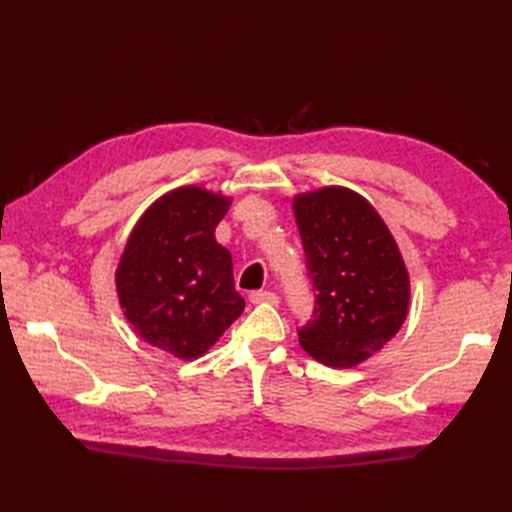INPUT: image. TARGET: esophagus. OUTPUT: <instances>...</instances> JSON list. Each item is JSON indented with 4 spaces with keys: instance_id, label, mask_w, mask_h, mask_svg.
Instances as JSON below:
<instances>
[{
    "instance_id": "34e87169",
    "label": "esophagus",
    "mask_w": 512,
    "mask_h": 512,
    "mask_svg": "<svg viewBox=\"0 0 512 512\" xmlns=\"http://www.w3.org/2000/svg\"><path fill=\"white\" fill-rule=\"evenodd\" d=\"M250 303H270V306H275V303H279V297L275 295V292L270 290H253L248 295Z\"/></svg>"
}]
</instances>
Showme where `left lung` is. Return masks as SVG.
Returning a JSON list of instances; mask_svg holds the SVG:
<instances>
[{"label": "left lung", "mask_w": 512, "mask_h": 512, "mask_svg": "<svg viewBox=\"0 0 512 512\" xmlns=\"http://www.w3.org/2000/svg\"><path fill=\"white\" fill-rule=\"evenodd\" d=\"M317 290L299 343L314 361L354 367L383 350L409 312V273L383 217L363 195L323 187L292 200Z\"/></svg>", "instance_id": "left-lung-1"}]
</instances>
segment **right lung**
I'll list each match as a JSON object with an SVG mask.
<instances>
[{
    "label": "right lung",
    "instance_id": "obj_1",
    "mask_svg": "<svg viewBox=\"0 0 512 512\" xmlns=\"http://www.w3.org/2000/svg\"><path fill=\"white\" fill-rule=\"evenodd\" d=\"M228 206L231 198L195 184L165 193L136 222L116 268L127 321L182 361L209 352L244 310L231 253L215 239Z\"/></svg>",
    "mask_w": 512,
    "mask_h": 512
}]
</instances>
